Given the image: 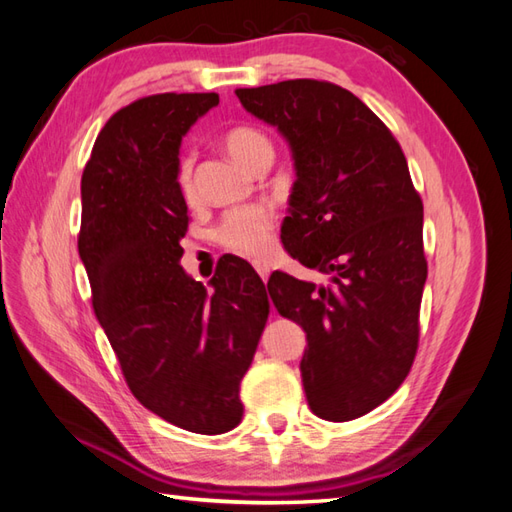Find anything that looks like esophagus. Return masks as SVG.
<instances>
[{"label":"esophagus","mask_w":512,"mask_h":512,"mask_svg":"<svg viewBox=\"0 0 512 512\" xmlns=\"http://www.w3.org/2000/svg\"><path fill=\"white\" fill-rule=\"evenodd\" d=\"M255 270H257V275L264 279V281H268V277H270V264H266V261H255Z\"/></svg>","instance_id":"obj_1"}]
</instances>
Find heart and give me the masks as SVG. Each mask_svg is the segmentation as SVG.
Listing matches in <instances>:
<instances>
[{
    "mask_svg": "<svg viewBox=\"0 0 512 512\" xmlns=\"http://www.w3.org/2000/svg\"><path fill=\"white\" fill-rule=\"evenodd\" d=\"M222 146L229 157L246 170H255L261 161L272 159V144L251 124H235L224 130ZM176 187L185 200H194V159L183 154L176 163ZM272 231H275V216L268 207H244L224 216L216 231L218 242L227 251L246 257H264L272 248Z\"/></svg>",
    "mask_w": 512,
    "mask_h": 512,
    "instance_id": "b5f03b06",
    "label": "heart"
}]
</instances>
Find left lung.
<instances>
[{"label":"left lung","mask_w":512,"mask_h":512,"mask_svg":"<svg viewBox=\"0 0 512 512\" xmlns=\"http://www.w3.org/2000/svg\"><path fill=\"white\" fill-rule=\"evenodd\" d=\"M235 93L290 141L296 183L285 251L329 277L268 279L277 312L307 334V403L325 421L358 419L403 384L419 349L423 200L399 141L351 91L296 78Z\"/></svg>","instance_id":"8db88e82"}]
</instances>
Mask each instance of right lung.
I'll list each match as a JSON object with an SVG mask.
<instances>
[{"mask_svg":"<svg viewBox=\"0 0 512 512\" xmlns=\"http://www.w3.org/2000/svg\"><path fill=\"white\" fill-rule=\"evenodd\" d=\"M218 93H157L111 115L80 181L78 253L91 303L141 406L196 434L242 421L240 382L270 314L248 261H218L213 290L185 275L178 146Z\"/></svg>","mask_w":512,"mask_h":512,"instance_id":"right-lung-1","label":"right lung"}]
</instances>
